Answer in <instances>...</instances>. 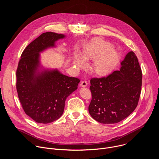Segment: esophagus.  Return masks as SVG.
Returning a JSON list of instances; mask_svg holds the SVG:
<instances>
[{"label":"esophagus","instance_id":"34e87169","mask_svg":"<svg viewBox=\"0 0 159 159\" xmlns=\"http://www.w3.org/2000/svg\"><path fill=\"white\" fill-rule=\"evenodd\" d=\"M87 84H87V81H82V82L80 83V86L82 87H87Z\"/></svg>","mask_w":159,"mask_h":159}]
</instances>
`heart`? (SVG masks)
<instances>
[{
	"instance_id": "b5f03b06",
	"label": "heart",
	"mask_w": 159,
	"mask_h": 159,
	"mask_svg": "<svg viewBox=\"0 0 159 159\" xmlns=\"http://www.w3.org/2000/svg\"><path fill=\"white\" fill-rule=\"evenodd\" d=\"M112 48V44L109 42L99 38H93L85 45L80 55L75 53L73 65L78 69L84 65L83 61L94 60L90 65V71L99 75L106 74L120 57L119 53Z\"/></svg>"
}]
</instances>
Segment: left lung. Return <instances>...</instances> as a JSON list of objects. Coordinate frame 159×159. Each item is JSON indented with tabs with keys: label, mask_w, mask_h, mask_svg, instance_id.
I'll return each instance as SVG.
<instances>
[{
	"label": "left lung",
	"mask_w": 159,
	"mask_h": 159,
	"mask_svg": "<svg viewBox=\"0 0 159 159\" xmlns=\"http://www.w3.org/2000/svg\"><path fill=\"white\" fill-rule=\"evenodd\" d=\"M142 73L138 58L131 51L119 70L106 77L90 79L92 100L89 114L103 124L119 123L137 107L142 89Z\"/></svg>",
	"instance_id": "1"
}]
</instances>
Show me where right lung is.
<instances>
[{"label":"right lung","instance_id":"1","mask_svg":"<svg viewBox=\"0 0 159 159\" xmlns=\"http://www.w3.org/2000/svg\"><path fill=\"white\" fill-rule=\"evenodd\" d=\"M66 37L53 32L41 34L22 52L16 71V89L26 114L38 123L53 122L62 115L66 98L77 89L80 80L68 77L57 69L41 65L40 53L55 48Z\"/></svg>","mask_w":159,"mask_h":159}]
</instances>
